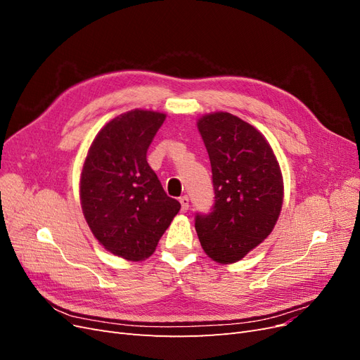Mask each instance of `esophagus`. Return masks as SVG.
Returning a JSON list of instances; mask_svg holds the SVG:
<instances>
[{"label": "esophagus", "mask_w": 360, "mask_h": 360, "mask_svg": "<svg viewBox=\"0 0 360 360\" xmlns=\"http://www.w3.org/2000/svg\"><path fill=\"white\" fill-rule=\"evenodd\" d=\"M180 204H181V212L186 213L189 210V198L188 197H181L180 198Z\"/></svg>", "instance_id": "34e87169"}]
</instances>
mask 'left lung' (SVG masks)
Listing matches in <instances>:
<instances>
[{
  "label": "left lung",
  "instance_id": "left-lung-1",
  "mask_svg": "<svg viewBox=\"0 0 360 360\" xmlns=\"http://www.w3.org/2000/svg\"><path fill=\"white\" fill-rule=\"evenodd\" d=\"M210 158L214 207L197 214L195 230L216 263L240 261L274 231L284 202L279 162L264 135L230 112L197 120Z\"/></svg>",
  "mask_w": 360,
  "mask_h": 360
}]
</instances>
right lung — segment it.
Here are the masks:
<instances>
[{"instance_id": "1", "label": "right lung", "mask_w": 360, "mask_h": 360, "mask_svg": "<svg viewBox=\"0 0 360 360\" xmlns=\"http://www.w3.org/2000/svg\"><path fill=\"white\" fill-rule=\"evenodd\" d=\"M167 114L132 110L96 135L79 179L82 213L96 240L127 261H143L180 210L147 163V150Z\"/></svg>"}]
</instances>
